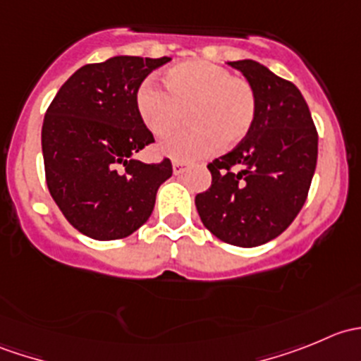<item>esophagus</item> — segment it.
Listing matches in <instances>:
<instances>
[{
  "mask_svg": "<svg viewBox=\"0 0 361 361\" xmlns=\"http://www.w3.org/2000/svg\"><path fill=\"white\" fill-rule=\"evenodd\" d=\"M185 169H187V164L180 162V160H174V162H173V173L176 174V176L183 174Z\"/></svg>",
  "mask_w": 361,
  "mask_h": 361,
  "instance_id": "34e87169",
  "label": "esophagus"
}]
</instances>
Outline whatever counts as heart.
<instances>
[{
  "label": "heart",
  "instance_id": "heart-1",
  "mask_svg": "<svg viewBox=\"0 0 361 361\" xmlns=\"http://www.w3.org/2000/svg\"><path fill=\"white\" fill-rule=\"evenodd\" d=\"M165 90L145 82L136 92L141 122L155 137L171 136L185 118L190 126L160 145L174 160L207 157L218 147L245 140L257 116V96L245 78L209 61H187L164 73Z\"/></svg>",
  "mask_w": 361,
  "mask_h": 361
}]
</instances>
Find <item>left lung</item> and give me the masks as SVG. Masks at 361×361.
Here are the masks:
<instances>
[{"mask_svg": "<svg viewBox=\"0 0 361 361\" xmlns=\"http://www.w3.org/2000/svg\"><path fill=\"white\" fill-rule=\"evenodd\" d=\"M228 66L253 87L257 116L234 150L207 164L211 187L195 195V206L211 234L253 248L285 232L304 206L318 160V133L292 82L251 59Z\"/></svg>", "mask_w": 361, "mask_h": 361, "instance_id": "1", "label": "left lung"}]
</instances>
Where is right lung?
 <instances>
[{
    "label": "right lung",
    "instance_id": "obj_1",
    "mask_svg": "<svg viewBox=\"0 0 361 361\" xmlns=\"http://www.w3.org/2000/svg\"><path fill=\"white\" fill-rule=\"evenodd\" d=\"M171 57L116 56L73 73L56 94L42 127L50 195L66 220L97 241L122 239L150 218L169 159L145 164L134 154L154 143L141 122L136 92Z\"/></svg>",
    "mask_w": 361,
    "mask_h": 361
}]
</instances>
